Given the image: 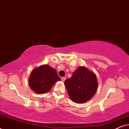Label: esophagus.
I'll return each mask as SVG.
<instances>
[{"instance_id": "1", "label": "esophagus", "mask_w": 129, "mask_h": 129, "mask_svg": "<svg viewBox=\"0 0 129 129\" xmlns=\"http://www.w3.org/2000/svg\"><path fill=\"white\" fill-rule=\"evenodd\" d=\"M61 81H62V82H64L65 81V80H66V78H65L64 77H61Z\"/></svg>"}]
</instances>
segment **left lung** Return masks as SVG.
Listing matches in <instances>:
<instances>
[{
    "label": "left lung",
    "mask_w": 129,
    "mask_h": 129,
    "mask_svg": "<svg viewBox=\"0 0 129 129\" xmlns=\"http://www.w3.org/2000/svg\"><path fill=\"white\" fill-rule=\"evenodd\" d=\"M70 98L75 103H83L94 96L98 87L94 72L84 66H79L73 76L64 81Z\"/></svg>",
    "instance_id": "obj_1"
}]
</instances>
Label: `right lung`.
<instances>
[{"instance_id": "obj_1", "label": "right lung", "mask_w": 129, "mask_h": 129, "mask_svg": "<svg viewBox=\"0 0 129 129\" xmlns=\"http://www.w3.org/2000/svg\"><path fill=\"white\" fill-rule=\"evenodd\" d=\"M60 80L56 70L48 64H43L32 70L29 78L30 89L38 94L48 92L57 81Z\"/></svg>"}]
</instances>
